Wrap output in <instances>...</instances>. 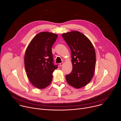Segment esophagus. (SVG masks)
<instances>
[{
    "mask_svg": "<svg viewBox=\"0 0 121 121\" xmlns=\"http://www.w3.org/2000/svg\"><path fill=\"white\" fill-rule=\"evenodd\" d=\"M63 65H64V63H63V62L60 63L59 64V65H60V66H62Z\"/></svg>",
    "mask_w": 121,
    "mask_h": 121,
    "instance_id": "obj_1",
    "label": "esophagus"
}]
</instances>
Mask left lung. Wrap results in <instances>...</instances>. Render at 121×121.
I'll return each mask as SVG.
<instances>
[{"label":"left lung","instance_id":"8db88e82","mask_svg":"<svg viewBox=\"0 0 121 121\" xmlns=\"http://www.w3.org/2000/svg\"><path fill=\"white\" fill-rule=\"evenodd\" d=\"M70 49L73 69L65 76L67 82L77 89L84 87L91 80L96 65L94 48L82 33L72 31L62 35Z\"/></svg>","mask_w":121,"mask_h":121}]
</instances>
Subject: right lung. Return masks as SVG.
<instances>
[{
	"instance_id": "add662e5",
	"label": "right lung",
	"mask_w": 121,
	"mask_h": 121,
	"mask_svg": "<svg viewBox=\"0 0 121 121\" xmlns=\"http://www.w3.org/2000/svg\"><path fill=\"white\" fill-rule=\"evenodd\" d=\"M57 35L48 32H40L28 46L25 54L24 65L27 76L32 84L43 89L51 83L52 73L58 68L55 65L52 47Z\"/></svg>"
}]
</instances>
